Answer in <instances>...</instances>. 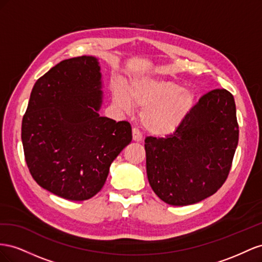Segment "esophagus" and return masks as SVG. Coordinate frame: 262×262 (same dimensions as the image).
<instances>
[{
	"label": "esophagus",
	"instance_id": "esophagus-1",
	"mask_svg": "<svg viewBox=\"0 0 262 262\" xmlns=\"http://www.w3.org/2000/svg\"><path fill=\"white\" fill-rule=\"evenodd\" d=\"M133 140L134 141H141L143 140V135L138 128H133Z\"/></svg>",
	"mask_w": 262,
	"mask_h": 262
}]
</instances>
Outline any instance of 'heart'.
Listing matches in <instances>:
<instances>
[{"instance_id":"obj_1","label":"heart","mask_w":262,"mask_h":262,"mask_svg":"<svg viewBox=\"0 0 262 262\" xmlns=\"http://www.w3.org/2000/svg\"><path fill=\"white\" fill-rule=\"evenodd\" d=\"M113 101L122 111H129L133 103L143 107L140 119L145 129L163 136L181 124L193 106L194 93L177 82L146 76L133 80L128 92L123 85H115Z\"/></svg>"}]
</instances>
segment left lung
I'll list each match as a JSON object with an SVG mask.
<instances>
[{
  "label": "left lung",
  "mask_w": 262,
  "mask_h": 262,
  "mask_svg": "<svg viewBox=\"0 0 262 262\" xmlns=\"http://www.w3.org/2000/svg\"><path fill=\"white\" fill-rule=\"evenodd\" d=\"M238 136L234 96L225 89L204 94L172 134L145 139L151 189L174 206L213 195L228 177Z\"/></svg>",
  "instance_id": "obj_1"
}]
</instances>
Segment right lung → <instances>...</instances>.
<instances>
[{"instance_id": "add662e5", "label": "right lung", "mask_w": 262, "mask_h": 262, "mask_svg": "<svg viewBox=\"0 0 262 262\" xmlns=\"http://www.w3.org/2000/svg\"><path fill=\"white\" fill-rule=\"evenodd\" d=\"M99 60L59 62L36 81L21 122L25 160L34 180L56 195L84 201L106 181L112 162L132 141L128 122L100 116Z\"/></svg>"}]
</instances>
